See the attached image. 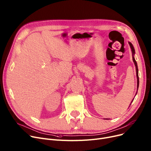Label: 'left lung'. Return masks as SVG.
I'll return each instance as SVG.
<instances>
[{"mask_svg": "<svg viewBox=\"0 0 151 151\" xmlns=\"http://www.w3.org/2000/svg\"><path fill=\"white\" fill-rule=\"evenodd\" d=\"M129 45H130V47H131V50H132V54H133V62H134V65H135V66H136V70H137V84H137V88H138V86H139L138 69V65H137V62H136L135 59H134V47H133V46L132 44L130 42H129Z\"/></svg>", "mask_w": 151, "mask_h": 151, "instance_id": "left-lung-1", "label": "left lung"}]
</instances>
